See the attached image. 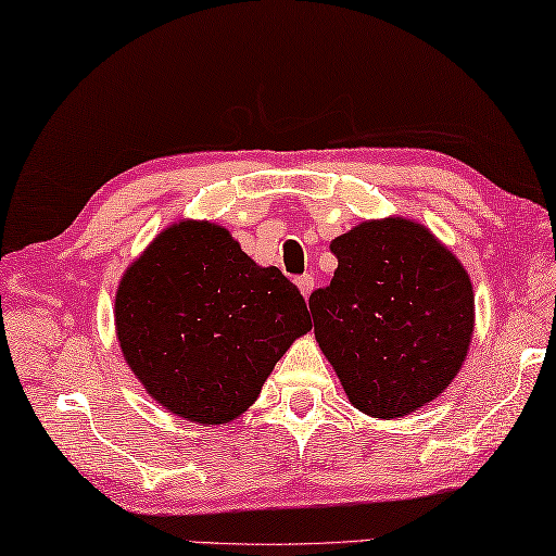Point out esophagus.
Here are the masks:
<instances>
[{"label": "esophagus", "instance_id": "obj_1", "mask_svg": "<svg viewBox=\"0 0 556 556\" xmlns=\"http://www.w3.org/2000/svg\"><path fill=\"white\" fill-rule=\"evenodd\" d=\"M298 288H300V292H302V298H309L312 295V290H314V276H309V274H305V276H300L298 278Z\"/></svg>", "mask_w": 556, "mask_h": 556}]
</instances>
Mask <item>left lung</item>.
Listing matches in <instances>:
<instances>
[{"mask_svg":"<svg viewBox=\"0 0 556 556\" xmlns=\"http://www.w3.org/2000/svg\"><path fill=\"white\" fill-rule=\"evenodd\" d=\"M329 286L309 295L314 337L349 402L402 418L455 380L475 331L467 270L431 229L370 219L331 242Z\"/></svg>","mask_w":556,"mask_h":556,"instance_id":"1","label":"left lung"}]
</instances>
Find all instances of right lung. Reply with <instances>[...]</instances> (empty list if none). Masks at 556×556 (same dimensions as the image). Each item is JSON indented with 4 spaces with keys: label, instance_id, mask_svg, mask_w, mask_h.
<instances>
[{
    "label": "right lung",
    "instance_id": "add662e5",
    "mask_svg": "<svg viewBox=\"0 0 556 556\" xmlns=\"http://www.w3.org/2000/svg\"><path fill=\"white\" fill-rule=\"evenodd\" d=\"M309 329L300 290L276 266L254 264L215 223L166 227L115 292L125 363L156 404L203 426L244 414Z\"/></svg>",
    "mask_w": 556,
    "mask_h": 556
}]
</instances>
